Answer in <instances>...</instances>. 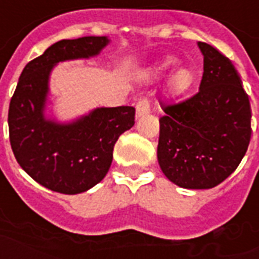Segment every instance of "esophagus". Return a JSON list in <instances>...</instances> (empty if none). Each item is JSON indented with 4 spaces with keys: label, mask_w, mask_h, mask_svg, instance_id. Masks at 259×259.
<instances>
[{
    "label": "esophagus",
    "mask_w": 259,
    "mask_h": 259,
    "mask_svg": "<svg viewBox=\"0 0 259 259\" xmlns=\"http://www.w3.org/2000/svg\"><path fill=\"white\" fill-rule=\"evenodd\" d=\"M149 113H150V103H149L148 99H141L137 103V117L145 116Z\"/></svg>",
    "instance_id": "esophagus-1"
}]
</instances>
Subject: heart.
Listing matches in <instances>:
<instances>
[{"instance_id":"b5f03b06","label":"heart","mask_w":259,"mask_h":259,"mask_svg":"<svg viewBox=\"0 0 259 259\" xmlns=\"http://www.w3.org/2000/svg\"><path fill=\"white\" fill-rule=\"evenodd\" d=\"M178 62L172 58H167V59L161 60L154 69H153V74L154 75H161L168 73L175 67ZM194 82V74L193 71L188 67H181L178 69L174 75L171 77V81H169V87L171 90L175 94H184L188 90H190V87L193 85Z\"/></svg>"}]
</instances>
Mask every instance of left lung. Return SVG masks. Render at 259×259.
Returning a JSON list of instances; mask_svg holds the SVG:
<instances>
[{
    "instance_id": "left-lung-1",
    "label": "left lung",
    "mask_w": 259,
    "mask_h": 259,
    "mask_svg": "<svg viewBox=\"0 0 259 259\" xmlns=\"http://www.w3.org/2000/svg\"><path fill=\"white\" fill-rule=\"evenodd\" d=\"M204 56L199 92L178 105H161L157 160L164 175L185 189H211L240 164L251 138V106L240 75L214 47Z\"/></svg>"
}]
</instances>
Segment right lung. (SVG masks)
Returning a JSON list of instances; mask_svg holds the SVG:
<instances>
[{
    "mask_svg": "<svg viewBox=\"0 0 259 259\" xmlns=\"http://www.w3.org/2000/svg\"><path fill=\"white\" fill-rule=\"evenodd\" d=\"M109 42L95 35L58 41L19 77L9 103V141L19 165L47 189L77 194L99 184L110 168L118 137L135 124L132 106L96 107L70 122L45 116L55 66L98 56Z\"/></svg>",
    "mask_w": 259,
    "mask_h": 259,
    "instance_id": "add662e5",
    "label": "right lung"
}]
</instances>
